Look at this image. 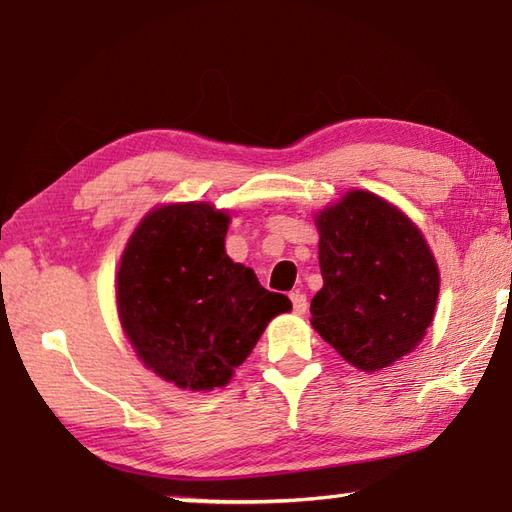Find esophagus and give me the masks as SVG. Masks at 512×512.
Wrapping results in <instances>:
<instances>
[{
	"instance_id": "esophagus-1",
	"label": "esophagus",
	"mask_w": 512,
	"mask_h": 512,
	"mask_svg": "<svg viewBox=\"0 0 512 512\" xmlns=\"http://www.w3.org/2000/svg\"><path fill=\"white\" fill-rule=\"evenodd\" d=\"M291 302H293V311H295L297 315H302V313H306V309H309V302H306V295L300 293V291L291 293Z\"/></svg>"
}]
</instances>
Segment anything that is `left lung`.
<instances>
[{
  "label": "left lung",
  "mask_w": 512,
  "mask_h": 512,
  "mask_svg": "<svg viewBox=\"0 0 512 512\" xmlns=\"http://www.w3.org/2000/svg\"><path fill=\"white\" fill-rule=\"evenodd\" d=\"M315 224L324 284L311 300L313 329L353 367H389L432 324L439 266L430 246L401 210L365 190L347 192Z\"/></svg>",
  "instance_id": "obj_1"
}]
</instances>
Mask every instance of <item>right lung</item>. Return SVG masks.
Instances as JSON below:
<instances>
[{"instance_id":"1","label":"right lung","mask_w":512,"mask_h":512,"mask_svg":"<svg viewBox=\"0 0 512 512\" xmlns=\"http://www.w3.org/2000/svg\"><path fill=\"white\" fill-rule=\"evenodd\" d=\"M230 217L210 203L161 206L129 237L116 277L118 318L147 369L210 392L230 383L291 300L226 255Z\"/></svg>"}]
</instances>
